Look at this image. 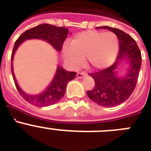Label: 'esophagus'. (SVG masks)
Segmentation results:
<instances>
[{
    "label": "esophagus",
    "mask_w": 151,
    "mask_h": 151,
    "mask_svg": "<svg viewBox=\"0 0 151 151\" xmlns=\"http://www.w3.org/2000/svg\"><path fill=\"white\" fill-rule=\"evenodd\" d=\"M85 75H86V73H84V72H82V73H80L79 72V73H77L76 76L79 78H84V76H85Z\"/></svg>",
    "instance_id": "esophagus-1"
}]
</instances>
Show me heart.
I'll list each match as a JSON object with an SVG mask.
<instances>
[{"mask_svg":"<svg viewBox=\"0 0 151 151\" xmlns=\"http://www.w3.org/2000/svg\"><path fill=\"white\" fill-rule=\"evenodd\" d=\"M119 41L111 32L87 31L76 35L72 43L63 45L64 60L72 69H76L86 63L91 69H101L110 66L117 56Z\"/></svg>","mask_w":151,"mask_h":151,"instance_id":"obj_1","label":"heart"}]
</instances>
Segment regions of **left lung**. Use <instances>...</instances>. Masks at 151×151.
Masks as SVG:
<instances>
[{"label":"left lung","mask_w":151,"mask_h":151,"mask_svg":"<svg viewBox=\"0 0 151 151\" xmlns=\"http://www.w3.org/2000/svg\"><path fill=\"white\" fill-rule=\"evenodd\" d=\"M116 35L119 50L116 60L109 68L89 74L95 82L92 90L88 91V97L100 106L111 107L121 104L132 94L138 82L141 66V54L136 41L120 29L110 26H101ZM122 61L129 65L123 76L118 73V66Z\"/></svg>","instance_id":"8db88e82"}]
</instances>
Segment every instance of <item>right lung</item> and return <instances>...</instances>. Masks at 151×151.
Returning a JSON list of instances; mask_svg holds the SVG:
<instances>
[{
	"mask_svg": "<svg viewBox=\"0 0 151 151\" xmlns=\"http://www.w3.org/2000/svg\"><path fill=\"white\" fill-rule=\"evenodd\" d=\"M68 33L69 30L66 28L57 27L50 24L44 23L26 31L19 37L15 42L11 56L12 75L19 93L31 104L37 106H47L60 101L65 94L68 82L75 78L76 73L66 71L58 65L53 80L44 91L37 94H27L19 86L13 73V57L17 48L26 40L41 39L47 41L57 51L60 52L62 49L64 41L67 37Z\"/></svg>",
	"mask_w": 151,
	"mask_h": 151,
	"instance_id": "obj_1",
	"label": "right lung"
}]
</instances>
